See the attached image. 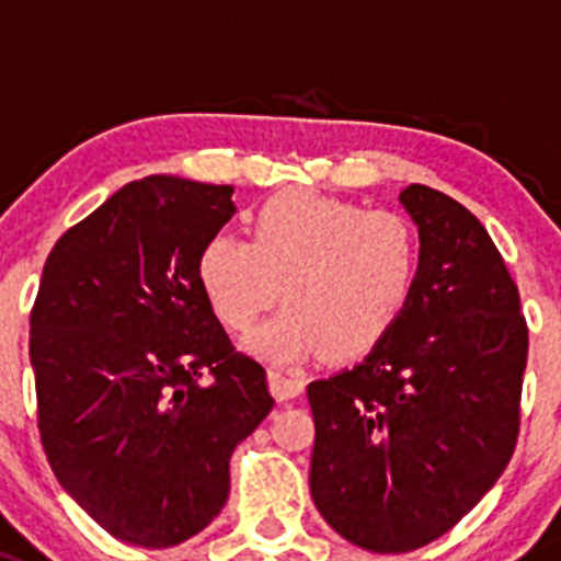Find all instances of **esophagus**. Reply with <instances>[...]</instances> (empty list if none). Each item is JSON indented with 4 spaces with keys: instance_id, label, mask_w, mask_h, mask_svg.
I'll return each instance as SVG.
<instances>
[{
    "instance_id": "34e87169",
    "label": "esophagus",
    "mask_w": 561,
    "mask_h": 561,
    "mask_svg": "<svg viewBox=\"0 0 561 561\" xmlns=\"http://www.w3.org/2000/svg\"><path fill=\"white\" fill-rule=\"evenodd\" d=\"M268 386H271V394H274L279 402L293 400V397H298L304 391V380L298 378V375L279 373V369H271Z\"/></svg>"
}]
</instances>
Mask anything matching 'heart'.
Listing matches in <instances>:
<instances>
[{"label":"heart","instance_id":"heart-1","mask_svg":"<svg viewBox=\"0 0 561 561\" xmlns=\"http://www.w3.org/2000/svg\"><path fill=\"white\" fill-rule=\"evenodd\" d=\"M422 265L419 236L394 210H364L312 188H287L252 216V238H208L197 279L210 312L232 334L287 304L247 347L276 364L358 358L405 312Z\"/></svg>","mask_w":561,"mask_h":561}]
</instances>
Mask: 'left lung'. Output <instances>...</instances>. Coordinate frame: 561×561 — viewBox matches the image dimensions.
<instances>
[{
    "label": "left lung",
    "instance_id": "1",
    "mask_svg": "<svg viewBox=\"0 0 561 561\" xmlns=\"http://www.w3.org/2000/svg\"><path fill=\"white\" fill-rule=\"evenodd\" d=\"M422 265L394 329L353 369L307 386L309 491L358 548L408 553L447 535L515 453L529 329L518 285L469 208L411 183Z\"/></svg>",
    "mask_w": 561,
    "mask_h": 561
}]
</instances>
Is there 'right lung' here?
Returning a JSON list of instances; mask_svg holds the SVG:
<instances>
[{"label":"right lung","instance_id":"1","mask_svg":"<svg viewBox=\"0 0 561 561\" xmlns=\"http://www.w3.org/2000/svg\"><path fill=\"white\" fill-rule=\"evenodd\" d=\"M236 214L232 186L150 175L70 227L30 314L37 431L59 485L139 548L199 535L230 455L274 408L263 364L210 312L197 257Z\"/></svg>","mask_w":561,"mask_h":561}]
</instances>
